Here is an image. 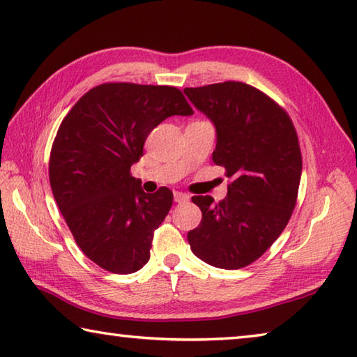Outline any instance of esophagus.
Listing matches in <instances>:
<instances>
[{
  "label": "esophagus",
  "mask_w": 357,
  "mask_h": 357,
  "mask_svg": "<svg viewBox=\"0 0 357 357\" xmlns=\"http://www.w3.org/2000/svg\"><path fill=\"white\" fill-rule=\"evenodd\" d=\"M190 199L188 195H185V192H180V191H175L174 192V201L177 204H182V202H186Z\"/></svg>",
  "instance_id": "1"
}]
</instances>
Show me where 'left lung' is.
Here are the masks:
<instances>
[{"label":"left lung","mask_w":357,"mask_h":357,"mask_svg":"<svg viewBox=\"0 0 357 357\" xmlns=\"http://www.w3.org/2000/svg\"><path fill=\"white\" fill-rule=\"evenodd\" d=\"M183 92L213 122L211 158L232 180L221 202L191 199L202 221L188 232V243L205 264L238 270L265 254L295 208L303 171L296 130L285 109L246 83L224 81Z\"/></svg>","instance_id":"8db88e82"}]
</instances>
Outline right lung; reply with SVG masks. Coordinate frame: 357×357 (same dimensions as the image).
I'll list each match as a JSON object with an SVG mask.
<instances>
[{
    "mask_svg": "<svg viewBox=\"0 0 357 357\" xmlns=\"http://www.w3.org/2000/svg\"><path fill=\"white\" fill-rule=\"evenodd\" d=\"M191 114L177 87L105 83L86 92L59 125L50 185L77 245L103 270L130 274L149 261L174 196L166 186L144 192L130 167L156 125Z\"/></svg>",
    "mask_w": 357,
    "mask_h": 357,
    "instance_id": "right-lung-1",
    "label": "right lung"
}]
</instances>
